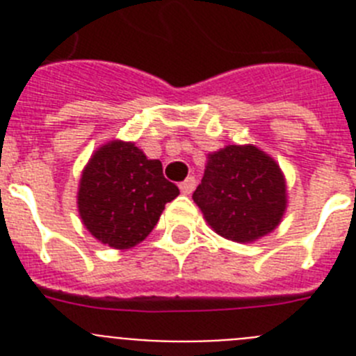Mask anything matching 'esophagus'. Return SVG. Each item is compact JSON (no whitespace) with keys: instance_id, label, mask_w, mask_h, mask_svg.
<instances>
[{"instance_id":"obj_1","label":"esophagus","mask_w":356,"mask_h":356,"mask_svg":"<svg viewBox=\"0 0 356 356\" xmlns=\"http://www.w3.org/2000/svg\"><path fill=\"white\" fill-rule=\"evenodd\" d=\"M194 187H196V178L194 176H188L187 180H184L180 184V191L184 194H191L194 191Z\"/></svg>"}]
</instances>
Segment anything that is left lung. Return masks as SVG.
Returning a JSON list of instances; mask_svg holds the SVG:
<instances>
[{"instance_id": "1", "label": "left lung", "mask_w": 356, "mask_h": 356, "mask_svg": "<svg viewBox=\"0 0 356 356\" xmlns=\"http://www.w3.org/2000/svg\"><path fill=\"white\" fill-rule=\"evenodd\" d=\"M193 200L221 237L251 242L276 228L287 207L278 163L254 146H226L209 155Z\"/></svg>"}]
</instances>
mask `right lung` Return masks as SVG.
Masks as SVG:
<instances>
[{
    "mask_svg": "<svg viewBox=\"0 0 356 356\" xmlns=\"http://www.w3.org/2000/svg\"><path fill=\"white\" fill-rule=\"evenodd\" d=\"M180 194L165 180L160 160L131 143L105 144L83 169L78 210L85 228L103 244L128 250L149 235L165 203Z\"/></svg>",
    "mask_w": 356,
    "mask_h": 356,
    "instance_id": "right-lung-1",
    "label": "right lung"
}]
</instances>
